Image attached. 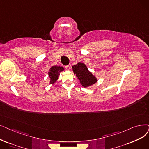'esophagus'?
<instances>
[{"mask_svg": "<svg viewBox=\"0 0 149 149\" xmlns=\"http://www.w3.org/2000/svg\"><path fill=\"white\" fill-rule=\"evenodd\" d=\"M70 65L69 64V65H68V66H66V67H65V68H66V70H70Z\"/></svg>", "mask_w": 149, "mask_h": 149, "instance_id": "esophagus-1", "label": "esophagus"}]
</instances>
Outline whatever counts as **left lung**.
I'll list each match as a JSON object with an SVG mask.
<instances>
[{
  "instance_id": "8db88e82",
  "label": "left lung",
  "mask_w": 149,
  "mask_h": 149,
  "mask_svg": "<svg viewBox=\"0 0 149 149\" xmlns=\"http://www.w3.org/2000/svg\"><path fill=\"white\" fill-rule=\"evenodd\" d=\"M72 70L77 79L79 80L80 84L84 88H88L93 85L98 80L97 77L88 69L85 64L81 62L74 65Z\"/></svg>"
}]
</instances>
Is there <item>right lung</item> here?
Returning <instances> with one entry per match:
<instances>
[{"instance_id": "right-lung-1", "label": "right lung", "mask_w": 149, "mask_h": 149, "mask_svg": "<svg viewBox=\"0 0 149 149\" xmlns=\"http://www.w3.org/2000/svg\"><path fill=\"white\" fill-rule=\"evenodd\" d=\"M64 68L63 66H52L50 68L48 75L50 79L49 83L50 85H54L55 83L58 79L59 78V75L60 74V72L64 71Z\"/></svg>"}]
</instances>
